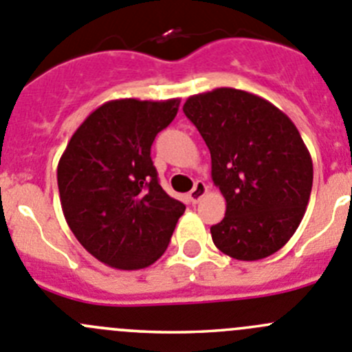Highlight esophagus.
<instances>
[{"label": "esophagus", "instance_id": "1", "mask_svg": "<svg viewBox=\"0 0 352 352\" xmlns=\"http://www.w3.org/2000/svg\"><path fill=\"white\" fill-rule=\"evenodd\" d=\"M206 192H208V186H206L203 180H196L195 187H192V191L189 192V199H191L192 203H198L199 199L206 195Z\"/></svg>", "mask_w": 352, "mask_h": 352}]
</instances>
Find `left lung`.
Wrapping results in <instances>:
<instances>
[{"label": "left lung", "mask_w": 352, "mask_h": 352, "mask_svg": "<svg viewBox=\"0 0 352 352\" xmlns=\"http://www.w3.org/2000/svg\"><path fill=\"white\" fill-rule=\"evenodd\" d=\"M184 113L212 156V180L226 215L212 239L236 261H261L283 248L309 203L313 160L294 121L271 102L236 88L191 95Z\"/></svg>", "instance_id": "left-lung-1"}]
</instances>
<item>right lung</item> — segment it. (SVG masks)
<instances>
[{"label":"right lung","instance_id":"right-lung-1","mask_svg":"<svg viewBox=\"0 0 352 352\" xmlns=\"http://www.w3.org/2000/svg\"><path fill=\"white\" fill-rule=\"evenodd\" d=\"M179 98H118L80 124L57 166L62 212L97 261L137 271L165 254L186 206L163 191L151 146L179 111Z\"/></svg>","mask_w":352,"mask_h":352}]
</instances>
